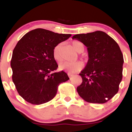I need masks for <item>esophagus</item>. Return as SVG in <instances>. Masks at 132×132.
Returning <instances> with one entry per match:
<instances>
[{"label": "esophagus", "mask_w": 132, "mask_h": 132, "mask_svg": "<svg viewBox=\"0 0 132 132\" xmlns=\"http://www.w3.org/2000/svg\"><path fill=\"white\" fill-rule=\"evenodd\" d=\"M68 76H69V78H70L72 76H73L72 74H71V73H68Z\"/></svg>", "instance_id": "obj_1"}]
</instances>
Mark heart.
Here are the masks:
<instances>
[{
  "label": "heart",
  "instance_id": "b5f03b06",
  "mask_svg": "<svg viewBox=\"0 0 132 132\" xmlns=\"http://www.w3.org/2000/svg\"><path fill=\"white\" fill-rule=\"evenodd\" d=\"M72 48L74 50L78 52V53H81L84 50V46L83 43L78 40H74L71 43ZM61 45L58 44L53 48V56L54 60L57 61H60L61 60V53H60V49H61ZM83 68L82 63L80 61L76 62H65L61 63L59 66V68L61 70H63L69 72V73H75L81 71Z\"/></svg>",
  "mask_w": 132,
  "mask_h": 132
}]
</instances>
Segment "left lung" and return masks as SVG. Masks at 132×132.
I'll return each instance as SVG.
<instances>
[{"label":"left lung","mask_w":132,"mask_h":132,"mask_svg":"<svg viewBox=\"0 0 132 132\" xmlns=\"http://www.w3.org/2000/svg\"><path fill=\"white\" fill-rule=\"evenodd\" d=\"M72 39L87 47L89 60L79 75L82 82L77 87L87 102L104 104L119 91L122 79L123 57L117 42L102 31L77 34Z\"/></svg>","instance_id":"1"}]
</instances>
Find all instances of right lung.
I'll list each match as a JSON object with an SVG mask.
<instances>
[{
  "instance_id": "right-lung-1",
  "label": "right lung",
  "mask_w": 132,
  "mask_h": 132,
  "mask_svg": "<svg viewBox=\"0 0 132 132\" xmlns=\"http://www.w3.org/2000/svg\"><path fill=\"white\" fill-rule=\"evenodd\" d=\"M71 36L37 28L19 41L10 66L12 81L23 99L34 105L49 102L55 97L59 84L69 79L63 71L52 73L58 67L53 50Z\"/></svg>"
}]
</instances>
